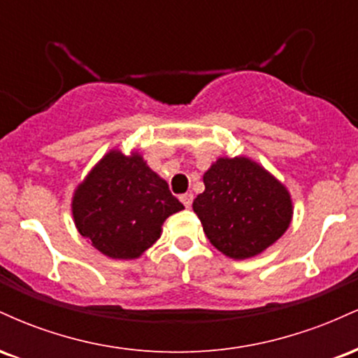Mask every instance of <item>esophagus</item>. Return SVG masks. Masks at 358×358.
Listing matches in <instances>:
<instances>
[{"label": "esophagus", "instance_id": "esophagus-1", "mask_svg": "<svg viewBox=\"0 0 358 358\" xmlns=\"http://www.w3.org/2000/svg\"><path fill=\"white\" fill-rule=\"evenodd\" d=\"M180 200H182V203L185 205V207L190 208L192 207V202H193V193H190V192L183 193V195L180 196Z\"/></svg>", "mask_w": 358, "mask_h": 358}]
</instances>
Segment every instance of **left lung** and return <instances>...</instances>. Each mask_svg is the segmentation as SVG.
I'll return each mask as SVG.
<instances>
[{"instance_id":"1","label":"left lung","mask_w":358,"mask_h":358,"mask_svg":"<svg viewBox=\"0 0 358 358\" xmlns=\"http://www.w3.org/2000/svg\"><path fill=\"white\" fill-rule=\"evenodd\" d=\"M205 190L193 200L207 239L231 259L271 248L293 220V199L273 173L248 156H220L203 173Z\"/></svg>"}]
</instances>
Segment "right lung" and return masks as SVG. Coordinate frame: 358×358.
<instances>
[{"instance_id": "1", "label": "right lung", "mask_w": 358, "mask_h": 358, "mask_svg": "<svg viewBox=\"0 0 358 358\" xmlns=\"http://www.w3.org/2000/svg\"><path fill=\"white\" fill-rule=\"evenodd\" d=\"M168 183L136 150L106 153L72 195L77 231L110 259H138L162 236L163 222L183 210Z\"/></svg>"}]
</instances>
